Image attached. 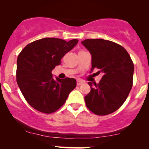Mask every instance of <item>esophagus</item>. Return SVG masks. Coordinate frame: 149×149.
I'll list each match as a JSON object with an SVG mask.
<instances>
[{"label":"esophagus","instance_id":"esophagus-1","mask_svg":"<svg viewBox=\"0 0 149 149\" xmlns=\"http://www.w3.org/2000/svg\"><path fill=\"white\" fill-rule=\"evenodd\" d=\"M83 83V82H82L81 80H77V85H80Z\"/></svg>","mask_w":149,"mask_h":149}]
</instances>
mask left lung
<instances>
[{"label": "left lung", "instance_id": "left-lung-1", "mask_svg": "<svg viewBox=\"0 0 149 149\" xmlns=\"http://www.w3.org/2000/svg\"><path fill=\"white\" fill-rule=\"evenodd\" d=\"M81 43L92 56L91 72L98 69L103 73L99 84L89 82L91 90L85 97L87 107L99 116L119 109L132 87L134 64L126 49L104 39H86Z\"/></svg>", "mask_w": 149, "mask_h": 149}]
</instances>
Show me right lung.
Returning <instances> with one entry per match:
<instances>
[{
    "label": "right lung",
    "mask_w": 149,
    "mask_h": 149,
    "mask_svg": "<svg viewBox=\"0 0 149 149\" xmlns=\"http://www.w3.org/2000/svg\"><path fill=\"white\" fill-rule=\"evenodd\" d=\"M78 42L77 39L66 42L45 38L31 42L19 54L17 83L26 102L37 111L45 113L56 111L76 88V79L54 78L52 71Z\"/></svg>",
    "instance_id": "1"
}]
</instances>
